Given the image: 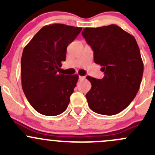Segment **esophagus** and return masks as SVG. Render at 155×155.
<instances>
[{"label":"esophagus","mask_w":155,"mask_h":155,"mask_svg":"<svg viewBox=\"0 0 155 155\" xmlns=\"http://www.w3.org/2000/svg\"><path fill=\"white\" fill-rule=\"evenodd\" d=\"M85 76H79V80H83V79H85Z\"/></svg>","instance_id":"34e87169"}]
</instances>
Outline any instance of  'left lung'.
Returning <instances> with one entry per match:
<instances>
[{
	"mask_svg": "<svg viewBox=\"0 0 155 155\" xmlns=\"http://www.w3.org/2000/svg\"><path fill=\"white\" fill-rule=\"evenodd\" d=\"M82 34L94 51V61L104 73L101 79L86 77L91 84L85 95L89 107L101 115L119 113L140 89L144 68L138 44L116 25L86 28Z\"/></svg>",
	"mask_w": 155,
	"mask_h": 155,
	"instance_id": "8db88e82",
	"label": "left lung"
}]
</instances>
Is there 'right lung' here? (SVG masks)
Masks as SVG:
<instances>
[{
	"mask_svg": "<svg viewBox=\"0 0 155 155\" xmlns=\"http://www.w3.org/2000/svg\"><path fill=\"white\" fill-rule=\"evenodd\" d=\"M82 29L64 24L44 26L24 48L21 86L30 104L42 115H60L68 107L79 76L58 72L67 47Z\"/></svg>",
	"mask_w": 155,
	"mask_h": 155,
	"instance_id": "add662e5",
	"label": "right lung"
}]
</instances>
